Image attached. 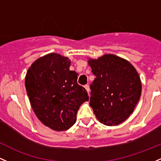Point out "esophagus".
<instances>
[{"label":"esophagus","instance_id":"obj_1","mask_svg":"<svg viewBox=\"0 0 161 161\" xmlns=\"http://www.w3.org/2000/svg\"><path fill=\"white\" fill-rule=\"evenodd\" d=\"M85 89H86V91H87V92L89 93V95H90V94H89V92H90V88H89V85H86V86H85Z\"/></svg>","mask_w":161,"mask_h":161}]
</instances>
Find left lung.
<instances>
[{"mask_svg": "<svg viewBox=\"0 0 161 161\" xmlns=\"http://www.w3.org/2000/svg\"><path fill=\"white\" fill-rule=\"evenodd\" d=\"M95 75L90 86V106L97 119L107 126L122 123L134 112L141 95L138 72L126 59L114 54L89 58Z\"/></svg>", "mask_w": 161, "mask_h": 161, "instance_id": "left-lung-1", "label": "left lung"}]
</instances>
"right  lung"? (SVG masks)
I'll return each instance as SVG.
<instances>
[{"instance_id": "obj_1", "label": "right lung", "mask_w": 161, "mask_h": 161, "mask_svg": "<svg viewBox=\"0 0 161 161\" xmlns=\"http://www.w3.org/2000/svg\"><path fill=\"white\" fill-rule=\"evenodd\" d=\"M68 57L51 53L39 58L28 69L25 86L38 119L51 129L63 131L76 121L79 107L89 96L77 83L79 74L70 71Z\"/></svg>"}]
</instances>
